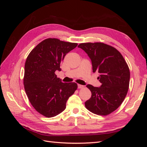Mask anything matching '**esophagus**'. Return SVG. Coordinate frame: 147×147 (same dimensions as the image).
<instances>
[{"instance_id": "obj_1", "label": "esophagus", "mask_w": 147, "mask_h": 147, "mask_svg": "<svg viewBox=\"0 0 147 147\" xmlns=\"http://www.w3.org/2000/svg\"><path fill=\"white\" fill-rule=\"evenodd\" d=\"M84 87V86L83 85H82V84H78V88H79V89H81V88H83Z\"/></svg>"}]
</instances>
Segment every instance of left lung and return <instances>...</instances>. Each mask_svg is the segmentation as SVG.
I'll return each instance as SVG.
<instances>
[{
	"mask_svg": "<svg viewBox=\"0 0 147 147\" xmlns=\"http://www.w3.org/2000/svg\"><path fill=\"white\" fill-rule=\"evenodd\" d=\"M90 57L92 72L99 75L100 87L87 84L91 92L85 107L93 113L107 115L122 104L129 85L130 72L124 57L116 48L103 43H83L78 46Z\"/></svg>",
	"mask_w": 147,
	"mask_h": 147,
	"instance_id": "obj_1",
	"label": "left lung"
}]
</instances>
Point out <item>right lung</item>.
Instances as JSON below:
<instances>
[{
  "instance_id": "right-lung-1",
  "label": "right lung",
  "mask_w": 147,
  "mask_h": 147,
  "mask_svg": "<svg viewBox=\"0 0 147 147\" xmlns=\"http://www.w3.org/2000/svg\"><path fill=\"white\" fill-rule=\"evenodd\" d=\"M78 44L57 38L44 40L30 51L24 66V86L33 107L48 118L65 110L66 102L77 89V84L63 83L55 74L61 71L65 56Z\"/></svg>"
}]
</instances>
